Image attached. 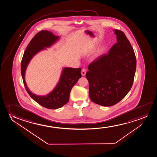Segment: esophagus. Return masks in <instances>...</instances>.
Wrapping results in <instances>:
<instances>
[{"label":"esophagus","mask_w":157,"mask_h":157,"mask_svg":"<svg viewBox=\"0 0 157 157\" xmlns=\"http://www.w3.org/2000/svg\"><path fill=\"white\" fill-rule=\"evenodd\" d=\"M81 73H82V76H85L86 73V70L85 69H83L82 70Z\"/></svg>","instance_id":"obj_1"}]
</instances>
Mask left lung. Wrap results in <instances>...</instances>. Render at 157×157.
Returning <instances> with one entry per match:
<instances>
[{"instance_id": "8db88e82", "label": "left lung", "mask_w": 157, "mask_h": 157, "mask_svg": "<svg viewBox=\"0 0 157 157\" xmlns=\"http://www.w3.org/2000/svg\"><path fill=\"white\" fill-rule=\"evenodd\" d=\"M117 43L90 63L86 74L93 102L104 106L120 102L132 87L136 68L134 51L124 33L115 29Z\"/></svg>"}]
</instances>
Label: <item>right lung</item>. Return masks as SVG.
I'll list each match as a JSON object with an SVG mask.
<instances>
[{
  "label": "right lung",
  "mask_w": 157,
  "mask_h": 157,
  "mask_svg": "<svg viewBox=\"0 0 157 157\" xmlns=\"http://www.w3.org/2000/svg\"><path fill=\"white\" fill-rule=\"evenodd\" d=\"M59 38V36H55L49 31L42 30L37 33L26 48L21 64L23 82L29 95L41 106L50 109L61 108L67 103L72 88L82 77L81 68H63L56 87L51 93L45 96L37 95L31 92L25 80V72L33 57L40 51L45 49L46 47H51Z\"/></svg>",
  "instance_id": "right-lung-1"
}]
</instances>
